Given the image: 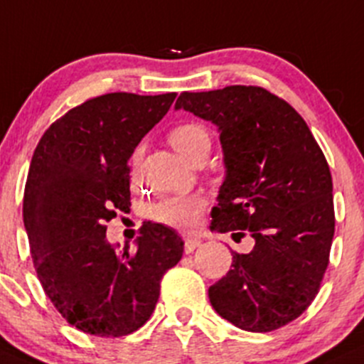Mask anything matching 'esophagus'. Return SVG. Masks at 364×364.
Returning <instances> with one entry per match:
<instances>
[{
  "instance_id": "obj_1",
  "label": "esophagus",
  "mask_w": 364,
  "mask_h": 364,
  "mask_svg": "<svg viewBox=\"0 0 364 364\" xmlns=\"http://www.w3.org/2000/svg\"><path fill=\"white\" fill-rule=\"evenodd\" d=\"M200 240L193 239V237H186L185 239V252H193L197 247H200Z\"/></svg>"
}]
</instances>
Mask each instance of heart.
I'll return each mask as SVG.
<instances>
[{
    "instance_id": "b5f03b06",
    "label": "heart",
    "mask_w": 364,
    "mask_h": 364,
    "mask_svg": "<svg viewBox=\"0 0 364 364\" xmlns=\"http://www.w3.org/2000/svg\"><path fill=\"white\" fill-rule=\"evenodd\" d=\"M169 143L192 162H202L211 151V132L204 124L185 122L176 125L169 132ZM141 148L132 155V164L139 162ZM205 209V198L198 193L174 195L166 197L150 208V218L155 223L166 225L179 232H190L197 228L202 213Z\"/></svg>"
}]
</instances>
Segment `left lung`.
<instances>
[{
	"mask_svg": "<svg viewBox=\"0 0 364 364\" xmlns=\"http://www.w3.org/2000/svg\"><path fill=\"white\" fill-rule=\"evenodd\" d=\"M176 108L220 129L227 178L211 228L255 239L247 255L232 251V269L209 288L211 305L240 330H277L307 311L330 263L326 156L296 109L262 87L181 92Z\"/></svg>",
	"mask_w": 364,
	"mask_h": 364,
	"instance_id": "8db88e82",
	"label": "left lung"
}]
</instances>
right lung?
Instances as JSON below:
<instances>
[{
	"mask_svg": "<svg viewBox=\"0 0 364 364\" xmlns=\"http://www.w3.org/2000/svg\"><path fill=\"white\" fill-rule=\"evenodd\" d=\"M176 92H112L87 99L45 131L24 188V227L45 294L80 331L125 336L150 319L164 274L185 242L143 223L136 250L117 251L106 221L131 205L134 148L169 112Z\"/></svg>",
	"mask_w": 364,
	"mask_h": 364,
	"instance_id": "obj_1",
	"label": "right lung"
}]
</instances>
